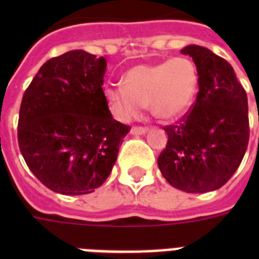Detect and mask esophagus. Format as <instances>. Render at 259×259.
Returning a JSON list of instances; mask_svg holds the SVG:
<instances>
[{
  "label": "esophagus",
  "mask_w": 259,
  "mask_h": 259,
  "mask_svg": "<svg viewBox=\"0 0 259 259\" xmlns=\"http://www.w3.org/2000/svg\"><path fill=\"white\" fill-rule=\"evenodd\" d=\"M146 132H148V127H145V126H133L130 130L132 134H145Z\"/></svg>",
  "instance_id": "34e87169"
}]
</instances>
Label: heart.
Wrapping results in <instances>:
<instances>
[{
	"label": "heart",
	"instance_id": "heart-1",
	"mask_svg": "<svg viewBox=\"0 0 259 259\" xmlns=\"http://www.w3.org/2000/svg\"><path fill=\"white\" fill-rule=\"evenodd\" d=\"M199 86L196 66L188 58H173L156 64L133 67L125 84L105 89L110 107L122 121H129L148 105L154 117L170 121L192 105Z\"/></svg>",
	"mask_w": 259,
	"mask_h": 259
}]
</instances>
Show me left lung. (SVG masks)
<instances>
[{
  "mask_svg": "<svg viewBox=\"0 0 259 259\" xmlns=\"http://www.w3.org/2000/svg\"><path fill=\"white\" fill-rule=\"evenodd\" d=\"M195 62L199 93L176 125L165 126L157 164L172 187L189 193L219 189L241 165L249 144L247 95L225 59L200 46L180 51Z\"/></svg>",
  "mask_w": 259,
  "mask_h": 259,
  "instance_id": "1",
  "label": "left lung"
}]
</instances>
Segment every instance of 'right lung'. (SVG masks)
Instances as JSON below:
<instances>
[{"label":"right lung","mask_w":259,"mask_h":259,"mask_svg":"<svg viewBox=\"0 0 259 259\" xmlns=\"http://www.w3.org/2000/svg\"><path fill=\"white\" fill-rule=\"evenodd\" d=\"M106 59L75 50L50 59L24 93L18 146L47 188L94 192L109 177L130 126L115 121L103 93Z\"/></svg>","instance_id":"right-lung-1"}]
</instances>
